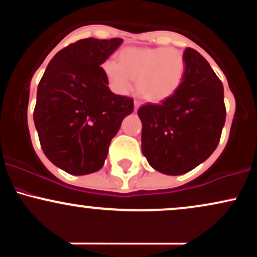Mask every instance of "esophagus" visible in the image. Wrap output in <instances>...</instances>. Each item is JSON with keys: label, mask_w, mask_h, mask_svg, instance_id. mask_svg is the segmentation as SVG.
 I'll list each match as a JSON object with an SVG mask.
<instances>
[{"label": "esophagus", "mask_w": 257, "mask_h": 257, "mask_svg": "<svg viewBox=\"0 0 257 257\" xmlns=\"http://www.w3.org/2000/svg\"><path fill=\"white\" fill-rule=\"evenodd\" d=\"M140 105H141L140 101H138V100H134V110L135 111H138V108L140 107Z\"/></svg>", "instance_id": "1"}]
</instances>
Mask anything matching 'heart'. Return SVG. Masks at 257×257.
<instances>
[{
  "label": "heart",
  "instance_id": "1",
  "mask_svg": "<svg viewBox=\"0 0 257 257\" xmlns=\"http://www.w3.org/2000/svg\"><path fill=\"white\" fill-rule=\"evenodd\" d=\"M110 88L116 94L129 93L134 79L138 89L147 100L163 101L179 89L185 73V59L174 48H125L118 61L102 64Z\"/></svg>",
  "mask_w": 257,
  "mask_h": 257
}]
</instances>
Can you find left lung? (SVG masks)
Segmentation results:
<instances>
[{
	"label": "left lung",
	"instance_id": "8db88e82",
	"mask_svg": "<svg viewBox=\"0 0 257 257\" xmlns=\"http://www.w3.org/2000/svg\"><path fill=\"white\" fill-rule=\"evenodd\" d=\"M179 89L162 104L139 108L141 150L153 169L181 175L206 161L225 125L223 85L198 52L186 48Z\"/></svg>",
	"mask_w": 257,
	"mask_h": 257
}]
</instances>
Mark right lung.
<instances>
[{
  "instance_id": "1",
  "label": "right lung",
  "mask_w": 257,
  "mask_h": 257,
  "mask_svg": "<svg viewBox=\"0 0 257 257\" xmlns=\"http://www.w3.org/2000/svg\"><path fill=\"white\" fill-rule=\"evenodd\" d=\"M122 38H84L49 61L37 87L34 122L46 157L64 172H98L112 138L134 110L132 98L107 87L102 67Z\"/></svg>"
}]
</instances>
